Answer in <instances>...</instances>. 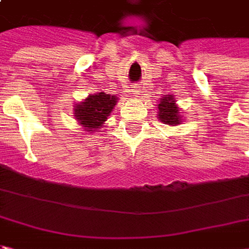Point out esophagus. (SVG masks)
<instances>
[{"label":"esophagus","instance_id":"obj_1","mask_svg":"<svg viewBox=\"0 0 249 249\" xmlns=\"http://www.w3.org/2000/svg\"><path fill=\"white\" fill-rule=\"evenodd\" d=\"M138 90H139V89H132L133 95H138Z\"/></svg>","mask_w":249,"mask_h":249}]
</instances>
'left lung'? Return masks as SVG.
<instances>
[{
	"label": "left lung",
	"instance_id": "obj_1",
	"mask_svg": "<svg viewBox=\"0 0 249 249\" xmlns=\"http://www.w3.org/2000/svg\"><path fill=\"white\" fill-rule=\"evenodd\" d=\"M159 118L164 124L171 125V126L179 125L182 123L180 110L175 103V98L172 95H167L161 98L159 105Z\"/></svg>",
	"mask_w": 249,
	"mask_h": 249
}]
</instances>
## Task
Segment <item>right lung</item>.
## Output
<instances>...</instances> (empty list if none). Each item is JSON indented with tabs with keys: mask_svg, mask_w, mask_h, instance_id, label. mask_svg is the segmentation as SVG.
<instances>
[{
	"mask_svg": "<svg viewBox=\"0 0 249 249\" xmlns=\"http://www.w3.org/2000/svg\"><path fill=\"white\" fill-rule=\"evenodd\" d=\"M116 95H107L100 92L98 95H89L84 102L74 106V116L78 124L85 128L88 132H96L100 129L110 113L117 105Z\"/></svg>",
	"mask_w": 249,
	"mask_h": 249,
	"instance_id": "1",
	"label": "right lung"
}]
</instances>
